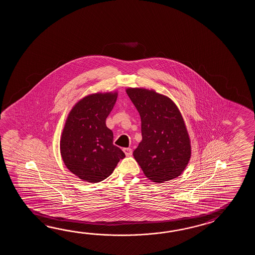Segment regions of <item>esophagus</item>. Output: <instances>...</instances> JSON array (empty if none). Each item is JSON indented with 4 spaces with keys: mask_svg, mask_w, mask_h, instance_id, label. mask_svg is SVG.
I'll return each instance as SVG.
<instances>
[{
    "mask_svg": "<svg viewBox=\"0 0 255 255\" xmlns=\"http://www.w3.org/2000/svg\"><path fill=\"white\" fill-rule=\"evenodd\" d=\"M123 151L125 153L127 157H130V156H132V149L129 148V147H125V148H123Z\"/></svg>",
    "mask_w": 255,
    "mask_h": 255,
    "instance_id": "34e87169",
    "label": "esophagus"
}]
</instances>
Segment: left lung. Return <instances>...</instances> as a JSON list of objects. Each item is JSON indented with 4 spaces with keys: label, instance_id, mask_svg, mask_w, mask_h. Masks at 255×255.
Instances as JSON below:
<instances>
[{
    "label": "left lung",
    "instance_id": "left-lung-1",
    "mask_svg": "<svg viewBox=\"0 0 255 255\" xmlns=\"http://www.w3.org/2000/svg\"><path fill=\"white\" fill-rule=\"evenodd\" d=\"M126 92L141 119L142 140L133 152L135 161L153 182L179 177L190 161L191 146L178 107L153 89L128 87Z\"/></svg>",
    "mask_w": 255,
    "mask_h": 255
}]
</instances>
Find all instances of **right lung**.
<instances>
[{
    "instance_id": "right-lung-1",
    "label": "right lung",
    "mask_w": 255,
    "mask_h": 255,
    "mask_svg": "<svg viewBox=\"0 0 255 255\" xmlns=\"http://www.w3.org/2000/svg\"><path fill=\"white\" fill-rule=\"evenodd\" d=\"M117 98V91L90 94L73 107L65 120L60 153L65 167L84 181L107 179L125 157L106 125Z\"/></svg>"
}]
</instances>
